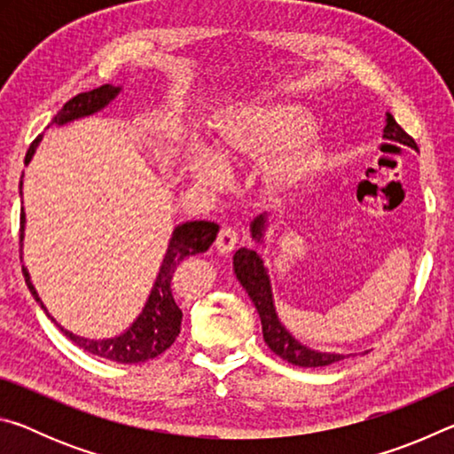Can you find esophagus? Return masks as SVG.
<instances>
[{
	"mask_svg": "<svg viewBox=\"0 0 454 454\" xmlns=\"http://www.w3.org/2000/svg\"><path fill=\"white\" fill-rule=\"evenodd\" d=\"M236 244H238L236 230L230 228V226L222 228L218 232V238H216V248H218L220 254H230V252L236 248Z\"/></svg>",
	"mask_w": 454,
	"mask_h": 454,
	"instance_id": "1",
	"label": "esophagus"
}]
</instances>
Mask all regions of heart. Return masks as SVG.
Instances as JSON below:
<instances>
[{"label":"heart","instance_id":"b5f03b06","mask_svg":"<svg viewBox=\"0 0 454 454\" xmlns=\"http://www.w3.org/2000/svg\"><path fill=\"white\" fill-rule=\"evenodd\" d=\"M309 121V112L294 104L238 107L216 124L212 152L186 153V170L198 186L214 190L224 182V168L262 158V190L268 196L286 194L317 170L325 153L320 137L306 129Z\"/></svg>","mask_w":454,"mask_h":454}]
</instances>
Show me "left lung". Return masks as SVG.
<instances>
[{"instance_id": "1", "label": "left lung", "mask_w": 454, "mask_h": 454, "mask_svg": "<svg viewBox=\"0 0 454 454\" xmlns=\"http://www.w3.org/2000/svg\"><path fill=\"white\" fill-rule=\"evenodd\" d=\"M382 137L387 140L398 142L403 145H409L412 150H419L417 142L404 132V129L396 124V120L387 114V126H384ZM266 226V216H260L252 222V238L254 240H262V232ZM234 272L236 278L240 280L242 286L248 292V296L254 302L256 310L260 314V322H262V334L264 342L268 344L274 355L288 360L290 364L302 366V368H317V366H328L342 360L344 355H333V352H318L309 347H304L292 336L286 328L282 326L278 320V314L274 310V298H272V286L270 278H268V270L264 266V260L256 254V250L240 248L234 254Z\"/></svg>"}]
</instances>
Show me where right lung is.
I'll list each match as a JSON object with an SVG mask.
<instances>
[{
  "label": "right lung",
  "mask_w": 454,
  "mask_h": 454,
  "mask_svg": "<svg viewBox=\"0 0 454 454\" xmlns=\"http://www.w3.org/2000/svg\"><path fill=\"white\" fill-rule=\"evenodd\" d=\"M120 90L121 88L104 83V86H99L96 90L74 96L70 102H66L64 107L56 114V118L51 120V124L61 126L83 116H91V114L99 112L102 107L110 104L112 99L120 94ZM40 142H42V136H37L32 142V145H29V150L26 153V164H29V160H32L37 144ZM21 178H24V176H21ZM20 190H21V180H20ZM24 228H26V214H24V208H21L20 250L21 246H24ZM218 230H220L218 224H214V222H206V220L186 222V224H180L174 228L170 244H168V252L164 256V262L160 266V272L156 276V282H153L148 302H145L142 314L134 320V325L129 326L126 333H121L120 336H114V338H106V340H90V338L75 336L70 333V330H64L58 325L59 330L70 338L72 342L78 344L80 348L88 350L96 356L116 360V363H121V364L145 363V360L162 355L164 350H168L174 344L176 336L180 334V325H182V310L174 301L176 270H178V266L186 258L202 254V252L208 250L212 242L216 240ZM21 270H24L26 284L29 292L34 294L35 302L42 306L45 314H48L43 302L40 301V296H37L32 280H29V272L26 268H21Z\"/></svg>",
  "instance_id": "right-lung-1"
}]
</instances>
